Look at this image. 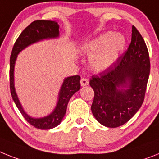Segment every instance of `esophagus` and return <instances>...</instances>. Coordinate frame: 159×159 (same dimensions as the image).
I'll return each instance as SVG.
<instances>
[{"mask_svg": "<svg viewBox=\"0 0 159 159\" xmlns=\"http://www.w3.org/2000/svg\"><path fill=\"white\" fill-rule=\"evenodd\" d=\"M89 84V80H88V79H86V78H82L80 80V84H81V86H87V85Z\"/></svg>", "mask_w": 159, "mask_h": 159, "instance_id": "esophagus-1", "label": "esophagus"}]
</instances>
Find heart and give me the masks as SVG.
<instances>
[{
  "instance_id": "obj_1",
  "label": "heart",
  "mask_w": 159,
  "mask_h": 159,
  "mask_svg": "<svg viewBox=\"0 0 159 159\" xmlns=\"http://www.w3.org/2000/svg\"><path fill=\"white\" fill-rule=\"evenodd\" d=\"M126 46V39L120 33L105 32L80 47L86 55H91L89 65L95 72H103L118 60Z\"/></svg>"
}]
</instances>
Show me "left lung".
<instances>
[{"label":"left lung","instance_id":"obj_1","mask_svg":"<svg viewBox=\"0 0 159 159\" xmlns=\"http://www.w3.org/2000/svg\"><path fill=\"white\" fill-rule=\"evenodd\" d=\"M150 68L145 41L133 25L128 50L113 66L93 75L89 82L95 93L91 109L100 124L116 128L136 114L144 100Z\"/></svg>","mask_w":159,"mask_h":159}]
</instances>
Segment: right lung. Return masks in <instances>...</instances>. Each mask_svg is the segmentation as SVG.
<instances>
[{
	"label": "right lung",
	"mask_w": 159,
	"mask_h": 159,
	"mask_svg": "<svg viewBox=\"0 0 159 159\" xmlns=\"http://www.w3.org/2000/svg\"><path fill=\"white\" fill-rule=\"evenodd\" d=\"M59 38V25L56 21H44L38 20L31 23L21 32L17 39L10 56V92L12 98L16 106L21 112L24 118L29 122L31 125L39 129H51L60 124L65 114L69 100L75 93L80 89V76L73 75L66 77L63 80L59 89L58 99L55 108L50 114L43 117H33L30 116L25 111L21 105L17 92L15 89L14 84V68L15 63L19 53L29 46L43 40L56 39Z\"/></svg>",
	"instance_id": "right-lung-1"
}]
</instances>
